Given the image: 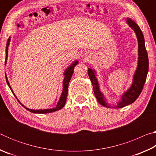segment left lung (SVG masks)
Listing matches in <instances>:
<instances>
[{"mask_svg":"<svg viewBox=\"0 0 156 156\" xmlns=\"http://www.w3.org/2000/svg\"><path fill=\"white\" fill-rule=\"evenodd\" d=\"M127 23L132 30L135 31L138 41V65L137 67V70L133 77V82L132 86L129 90L125 92L122 96V101L118 102L117 106H115L117 109L122 108L129 105L135 101L138 98L140 94H141L144 85L145 81L147 79V76L149 71V58L148 54L144 44V38L143 34H142L140 28L139 26L131 19L127 20ZM88 75L89 78L93 84V88L95 96L100 105L106 107L107 106V102H105V99L103 98V94L99 90L98 84L96 77V73L91 69H88Z\"/></svg>","mask_w":156,"mask_h":156,"instance_id":"8db88e82","label":"left lung"}]
</instances>
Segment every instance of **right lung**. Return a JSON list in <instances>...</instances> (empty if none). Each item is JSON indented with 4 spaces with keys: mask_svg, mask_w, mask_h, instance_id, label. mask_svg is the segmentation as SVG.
Masks as SVG:
<instances>
[{
    "mask_svg": "<svg viewBox=\"0 0 156 156\" xmlns=\"http://www.w3.org/2000/svg\"><path fill=\"white\" fill-rule=\"evenodd\" d=\"M9 41H10V38H9L8 40H7V45H6V53H5V62H6V60L7 58V54H8V46L9 44ZM78 64V61H75L74 62H73V64L70 66L69 67H68L67 69H66L65 72V78H64V80H63V90L62 92V94H61V96H60V100L58 102V103L56 105V107L54 108V109H39V110H34V109H28V108H26L25 106H23V105L20 103L19 102V100L17 99L16 96H15V94L14 92H13L12 89L11 88V87L9 85V83L8 82V80H7V76H5V78H6V81H7V83L8 84L9 87L11 89V91H12L13 94L14 95V96L16 98V99L18 100V101L20 102V105H22V106L24 107L29 112H32V113H51V112H56V111L58 110H60L62 108L65 106V102H66V100H67V92H68V87H69V83L71 78L72 77V75H73V69H74V67L75 66Z\"/></svg>",
    "mask_w": 156,
    "mask_h": 156,
    "instance_id": "add662e5",
    "label": "right lung"
}]
</instances>
